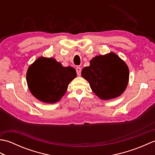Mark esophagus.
I'll use <instances>...</instances> for the list:
<instances>
[{"label":"esophagus","instance_id":"obj_1","mask_svg":"<svg viewBox=\"0 0 155 155\" xmlns=\"http://www.w3.org/2000/svg\"><path fill=\"white\" fill-rule=\"evenodd\" d=\"M76 71H77V73L78 76H80L81 74V68L79 67H77L76 68Z\"/></svg>","mask_w":155,"mask_h":155}]
</instances>
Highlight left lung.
Masks as SVG:
<instances>
[{
  "label": "left lung",
  "instance_id": "obj_1",
  "mask_svg": "<svg viewBox=\"0 0 155 155\" xmlns=\"http://www.w3.org/2000/svg\"><path fill=\"white\" fill-rule=\"evenodd\" d=\"M81 75L90 84L92 91L103 100L117 98L126 89L129 79L127 64L114 52L98 55L84 67Z\"/></svg>",
  "mask_w": 155,
  "mask_h": 155
}]
</instances>
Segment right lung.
Segmentation results:
<instances>
[{"label": "right lung", "instance_id": "1", "mask_svg": "<svg viewBox=\"0 0 155 155\" xmlns=\"http://www.w3.org/2000/svg\"><path fill=\"white\" fill-rule=\"evenodd\" d=\"M76 77L74 68L62 67L53 58L39 57L28 67L27 82L35 97L52 104L61 100L68 85Z\"/></svg>", "mask_w": 155, "mask_h": 155}]
</instances>
